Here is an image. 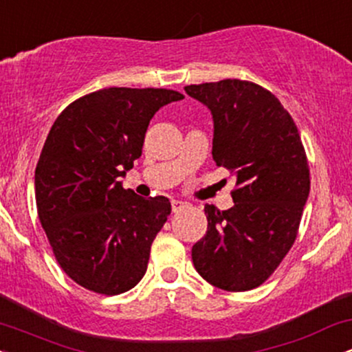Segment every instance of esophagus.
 <instances>
[{
    "mask_svg": "<svg viewBox=\"0 0 352 352\" xmlns=\"http://www.w3.org/2000/svg\"><path fill=\"white\" fill-rule=\"evenodd\" d=\"M185 201H182V200H172V212L173 213H177V212H180L182 208L185 207Z\"/></svg>",
    "mask_w": 352,
    "mask_h": 352,
    "instance_id": "34e87169",
    "label": "esophagus"
}]
</instances>
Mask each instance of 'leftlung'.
<instances>
[{
  "instance_id": "left-lung-1",
  "label": "left lung",
  "mask_w": 352,
  "mask_h": 352,
  "mask_svg": "<svg viewBox=\"0 0 352 352\" xmlns=\"http://www.w3.org/2000/svg\"><path fill=\"white\" fill-rule=\"evenodd\" d=\"M185 92L212 112L213 160L236 179L232 208L205 205L207 235L193 245V266L217 288L248 292L296 240L309 195L305 147L288 111L258 84L225 79Z\"/></svg>"
}]
</instances>
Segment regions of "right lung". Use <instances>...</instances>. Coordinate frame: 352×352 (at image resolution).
I'll return each mask as SVG.
<instances>
[{"label":"right lung","mask_w":352,"mask_h":352,"mask_svg":"<svg viewBox=\"0 0 352 352\" xmlns=\"http://www.w3.org/2000/svg\"><path fill=\"white\" fill-rule=\"evenodd\" d=\"M182 99L170 89H100L52 124L34 172L36 207L56 260L82 288L120 294L147 272L172 205L125 190L120 177L142 155L153 114Z\"/></svg>","instance_id":"add662e5"}]
</instances>
